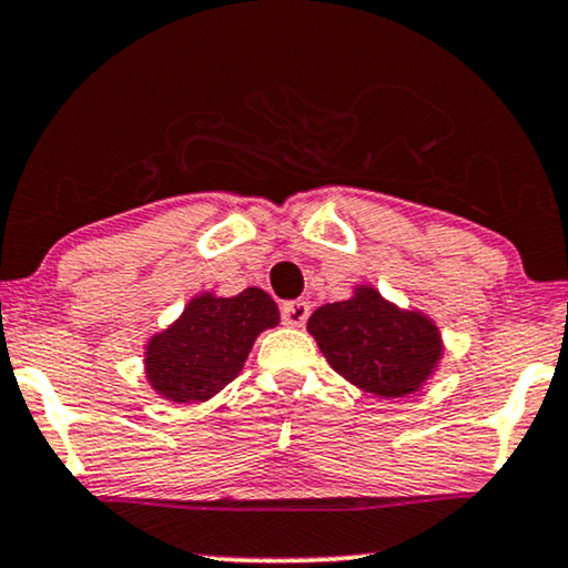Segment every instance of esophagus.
Segmentation results:
<instances>
[{"label": "esophagus", "mask_w": 568, "mask_h": 568, "mask_svg": "<svg viewBox=\"0 0 568 568\" xmlns=\"http://www.w3.org/2000/svg\"><path fill=\"white\" fill-rule=\"evenodd\" d=\"M307 315H311V305L305 300H292L282 305V321L286 326H305Z\"/></svg>", "instance_id": "obj_1"}]
</instances>
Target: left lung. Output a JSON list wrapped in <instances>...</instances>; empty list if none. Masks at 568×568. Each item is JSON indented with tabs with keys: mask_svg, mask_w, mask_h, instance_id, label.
<instances>
[{
	"mask_svg": "<svg viewBox=\"0 0 568 568\" xmlns=\"http://www.w3.org/2000/svg\"><path fill=\"white\" fill-rule=\"evenodd\" d=\"M307 331L338 375L383 399L417 392L444 352L436 323L399 311L373 286H357L349 300L318 307Z\"/></svg>",
	"mask_w": 568,
	"mask_h": 568,
	"instance_id": "8db88e82",
	"label": "left lung"
}]
</instances>
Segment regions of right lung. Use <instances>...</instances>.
<instances>
[{"mask_svg": "<svg viewBox=\"0 0 568 568\" xmlns=\"http://www.w3.org/2000/svg\"><path fill=\"white\" fill-rule=\"evenodd\" d=\"M278 323L266 292L247 286L237 297L201 294L145 347L153 392L176 404L205 402L237 378L257 334Z\"/></svg>", "mask_w": 568, "mask_h": 568, "instance_id": "1", "label": "right lung"}]
</instances>
